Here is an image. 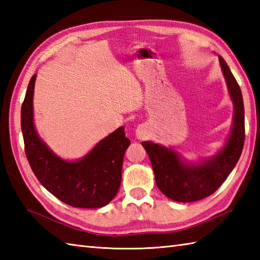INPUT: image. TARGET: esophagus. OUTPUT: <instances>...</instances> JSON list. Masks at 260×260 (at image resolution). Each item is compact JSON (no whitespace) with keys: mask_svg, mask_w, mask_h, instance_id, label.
Returning a JSON list of instances; mask_svg holds the SVG:
<instances>
[{"mask_svg":"<svg viewBox=\"0 0 260 260\" xmlns=\"http://www.w3.org/2000/svg\"><path fill=\"white\" fill-rule=\"evenodd\" d=\"M135 134H136V137L139 140H144L145 137L147 136V128H146V126H144V125H141V126H139L136 128V131H135Z\"/></svg>","mask_w":260,"mask_h":260,"instance_id":"esophagus-1","label":"esophagus"}]
</instances>
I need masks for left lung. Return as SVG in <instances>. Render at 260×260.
<instances>
[{
	"instance_id": "1",
	"label": "left lung",
	"mask_w": 260,
	"mask_h": 260,
	"mask_svg": "<svg viewBox=\"0 0 260 260\" xmlns=\"http://www.w3.org/2000/svg\"><path fill=\"white\" fill-rule=\"evenodd\" d=\"M220 67L234 104V121L224 146L215 155L199 163L184 161L173 148L142 142L151 159L156 185L164 196L178 202H194L218 190L241 155L245 143V108L238 82L222 57Z\"/></svg>"
}]
</instances>
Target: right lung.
<instances>
[{"instance_id":"obj_1","label":"right lung","mask_w":260,"mask_h":260,"mask_svg":"<svg viewBox=\"0 0 260 260\" xmlns=\"http://www.w3.org/2000/svg\"><path fill=\"white\" fill-rule=\"evenodd\" d=\"M37 75L27 85L21 107V129L25 155L37 179L59 200L75 208H102L117 194L124 154L131 141L124 127L99 141L84 157L66 161L38 135L33 120V92Z\"/></svg>"}]
</instances>
